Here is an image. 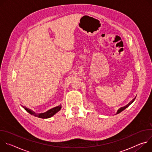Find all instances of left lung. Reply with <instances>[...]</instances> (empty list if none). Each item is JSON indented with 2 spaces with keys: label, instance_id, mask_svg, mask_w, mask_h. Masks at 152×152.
I'll list each match as a JSON object with an SVG mask.
<instances>
[{
  "label": "left lung",
  "instance_id": "8db88e82",
  "mask_svg": "<svg viewBox=\"0 0 152 152\" xmlns=\"http://www.w3.org/2000/svg\"><path fill=\"white\" fill-rule=\"evenodd\" d=\"M135 98H136V97H135ZM135 98H134V99H133L131 102H130L129 104H127L126 106H124V107H120V109L118 110V111H117V114H119V113H120L121 111H123V110H124L126 109V108H127V107L130 104H131V103H132L134 102V101L135 100Z\"/></svg>",
  "mask_w": 152,
  "mask_h": 152
}]
</instances>
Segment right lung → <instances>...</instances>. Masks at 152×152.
I'll use <instances>...</instances> for the list:
<instances>
[{
  "instance_id": "1",
  "label": "right lung",
  "mask_w": 152,
  "mask_h": 152,
  "mask_svg": "<svg viewBox=\"0 0 152 152\" xmlns=\"http://www.w3.org/2000/svg\"><path fill=\"white\" fill-rule=\"evenodd\" d=\"M23 107L25 108V110L26 111H28L31 114L34 115L35 117L41 118H48L52 117L56 113H58L59 111H60V110L61 109V106L59 105L56 107H55L52 108V109H50V110L48 111L47 112H46L45 113H41V114H37V113H34L33 111H32L31 110H29V109H28V108L26 107L25 106H23Z\"/></svg>"
}]
</instances>
